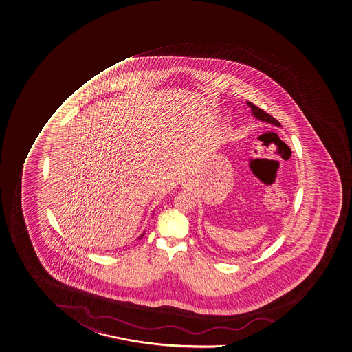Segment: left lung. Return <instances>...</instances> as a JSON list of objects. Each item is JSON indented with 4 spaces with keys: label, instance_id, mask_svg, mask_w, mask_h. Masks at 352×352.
Masks as SVG:
<instances>
[{
    "label": "left lung",
    "instance_id": "obj_1",
    "mask_svg": "<svg viewBox=\"0 0 352 352\" xmlns=\"http://www.w3.org/2000/svg\"><path fill=\"white\" fill-rule=\"evenodd\" d=\"M247 105L252 109L253 115L255 116L257 119H260L262 122H269V124H274V125H276V126H280V122L274 118V117H272L269 113H267L265 111L262 110L260 107H257L256 105H254V104L250 103V102H247Z\"/></svg>",
    "mask_w": 352,
    "mask_h": 352
}]
</instances>
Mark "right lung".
<instances>
[{
  "instance_id": "1",
  "label": "right lung",
  "mask_w": 352,
  "mask_h": 352,
  "mask_svg": "<svg viewBox=\"0 0 352 352\" xmlns=\"http://www.w3.org/2000/svg\"><path fill=\"white\" fill-rule=\"evenodd\" d=\"M142 236H144V234H142V235H140V236H139V239H142Z\"/></svg>"
}]
</instances>
